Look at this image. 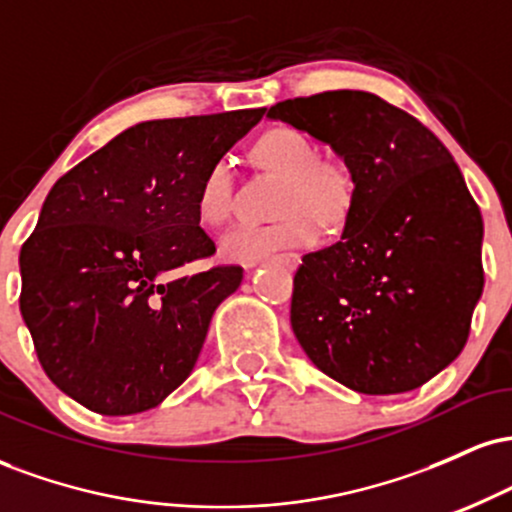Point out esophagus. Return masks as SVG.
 <instances>
[{
	"label": "esophagus",
	"mask_w": 512,
	"mask_h": 512,
	"mask_svg": "<svg viewBox=\"0 0 512 512\" xmlns=\"http://www.w3.org/2000/svg\"><path fill=\"white\" fill-rule=\"evenodd\" d=\"M276 260H279L281 264H286V267H296L298 255H293V252H286V255H279Z\"/></svg>",
	"instance_id": "34e87169"
}]
</instances>
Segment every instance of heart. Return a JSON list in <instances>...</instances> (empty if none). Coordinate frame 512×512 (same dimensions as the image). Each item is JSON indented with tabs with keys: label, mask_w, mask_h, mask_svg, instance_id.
Returning a JSON list of instances; mask_svg holds the SVG:
<instances>
[{
	"label": "heart",
	"mask_w": 512,
	"mask_h": 512,
	"mask_svg": "<svg viewBox=\"0 0 512 512\" xmlns=\"http://www.w3.org/2000/svg\"><path fill=\"white\" fill-rule=\"evenodd\" d=\"M257 163L284 175L279 221L245 223L221 238V255L231 262L255 264L286 248H305L320 236V221L334 223L351 204L349 170L342 163L317 158L313 139L301 129L276 125L264 129L252 144ZM197 216L207 226H223L233 214V168L219 158L197 187Z\"/></svg>",
	"instance_id": "obj_1"
}]
</instances>
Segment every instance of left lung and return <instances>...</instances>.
<instances>
[{
  "label": "left lung",
  "mask_w": 512,
  "mask_h": 512,
  "mask_svg": "<svg viewBox=\"0 0 512 512\" xmlns=\"http://www.w3.org/2000/svg\"><path fill=\"white\" fill-rule=\"evenodd\" d=\"M267 117L330 144L354 182L342 240L293 276L298 344L361 395L416 390L460 356L484 291V221L460 168L375 93L291 98Z\"/></svg>",
  "instance_id": "left-lung-1"
}]
</instances>
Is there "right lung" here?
<instances>
[{
    "label": "right lung",
    "mask_w": 512,
    "mask_h": 512,
    "mask_svg": "<svg viewBox=\"0 0 512 512\" xmlns=\"http://www.w3.org/2000/svg\"><path fill=\"white\" fill-rule=\"evenodd\" d=\"M264 110L151 120L64 173L21 248V315L64 395L105 416L154 409L195 368L243 281L199 226L197 187Z\"/></svg>",
    "instance_id": "right-lung-1"
}]
</instances>
